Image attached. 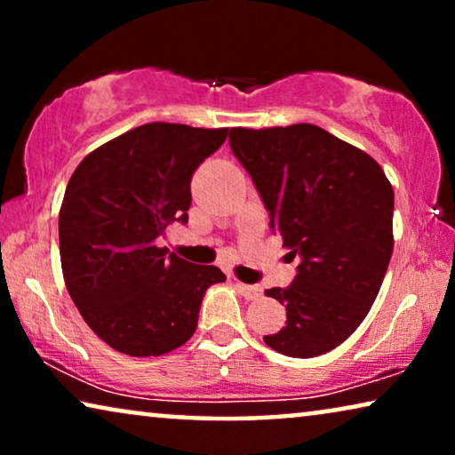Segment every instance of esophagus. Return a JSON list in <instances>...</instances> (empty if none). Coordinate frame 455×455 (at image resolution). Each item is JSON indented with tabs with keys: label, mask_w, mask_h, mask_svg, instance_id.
Instances as JSON below:
<instances>
[{
	"label": "esophagus",
	"mask_w": 455,
	"mask_h": 455,
	"mask_svg": "<svg viewBox=\"0 0 455 455\" xmlns=\"http://www.w3.org/2000/svg\"><path fill=\"white\" fill-rule=\"evenodd\" d=\"M235 288H238V291L246 298V300H257V298H260V294H263V290H260L259 285H248V283L235 282Z\"/></svg>",
	"instance_id": "obj_1"
}]
</instances>
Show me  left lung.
<instances>
[{
  "label": "left lung",
  "mask_w": 455,
  "mask_h": 455,
  "mask_svg": "<svg viewBox=\"0 0 455 455\" xmlns=\"http://www.w3.org/2000/svg\"><path fill=\"white\" fill-rule=\"evenodd\" d=\"M269 228L298 259L285 327L265 344L291 358L321 356L364 321L394 252V188L375 159L313 124L229 130Z\"/></svg>",
  "instance_id": "8db88e82"
}]
</instances>
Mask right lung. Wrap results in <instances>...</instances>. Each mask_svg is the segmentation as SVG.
<instances>
[{
  "label": "right lung",
  "mask_w": 455,
  "mask_h": 455,
  "mask_svg": "<svg viewBox=\"0 0 455 455\" xmlns=\"http://www.w3.org/2000/svg\"><path fill=\"white\" fill-rule=\"evenodd\" d=\"M228 128L145 124L86 155L60 209L66 288L92 331L128 356H161L196 331L209 285L226 282L157 246L188 221L190 182Z\"/></svg>",
  "instance_id": "add662e5"
}]
</instances>
